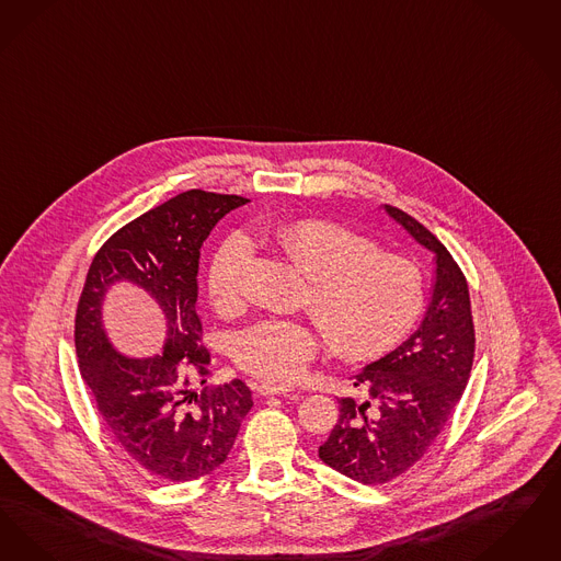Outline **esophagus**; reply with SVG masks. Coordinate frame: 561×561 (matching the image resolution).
<instances>
[{
	"label": "esophagus",
	"mask_w": 561,
	"mask_h": 561,
	"mask_svg": "<svg viewBox=\"0 0 561 561\" xmlns=\"http://www.w3.org/2000/svg\"><path fill=\"white\" fill-rule=\"evenodd\" d=\"M289 388L285 386H272V383H262L257 386V393L260 396H280V393H289Z\"/></svg>",
	"instance_id": "34e87169"
}]
</instances>
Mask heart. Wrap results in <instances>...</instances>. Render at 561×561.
<instances>
[{"mask_svg":"<svg viewBox=\"0 0 561 561\" xmlns=\"http://www.w3.org/2000/svg\"><path fill=\"white\" fill-rule=\"evenodd\" d=\"M260 241L312 276L306 308L317 318L331 347L347 360H366L388 352L411 329L423 308V276L413 262L375 249L358 232L318 218L264 224ZM253 243L228 234L211 253L207 268L209 297L221 314L243 308L244 270ZM322 345L314 324L268 318L241 331L234 360L247 373L274 381H295Z\"/></svg>","mask_w":561,"mask_h":561,"instance_id":"b5f03b06","label":"heart"}]
</instances>
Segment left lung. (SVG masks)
Returning a JSON list of instances; mask_svg holds the SVG:
<instances>
[{
  "label": "left lung",
  "instance_id": "8db88e82",
  "mask_svg": "<svg viewBox=\"0 0 561 561\" xmlns=\"http://www.w3.org/2000/svg\"><path fill=\"white\" fill-rule=\"evenodd\" d=\"M386 214L434 253L436 268L419 329L356 375L365 400H340V419L318 448L322 463L360 484H386L427 453L463 396L476 352L463 272L423 224L390 205Z\"/></svg>",
  "mask_w": 561,
  "mask_h": 561
}]
</instances>
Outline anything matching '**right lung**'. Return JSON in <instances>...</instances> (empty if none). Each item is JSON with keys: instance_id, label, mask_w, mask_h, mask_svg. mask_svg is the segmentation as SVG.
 <instances>
[{"instance_id": "right-lung-1", "label": "right lung", "mask_w": 561, "mask_h": 561, "mask_svg": "<svg viewBox=\"0 0 561 561\" xmlns=\"http://www.w3.org/2000/svg\"><path fill=\"white\" fill-rule=\"evenodd\" d=\"M249 203L237 195L188 191L131 219L100 247L75 317V347L81 377L98 413L123 450L152 476L191 482L226 461L251 390L241 379L214 390H195L209 373L196 312L201 247L219 219ZM119 282L142 288L167 318L164 352L125 357L103 329L105 293Z\"/></svg>"}]
</instances>
